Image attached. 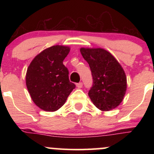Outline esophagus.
I'll return each instance as SVG.
<instances>
[{
	"instance_id": "34e87169",
	"label": "esophagus",
	"mask_w": 154,
	"mask_h": 154,
	"mask_svg": "<svg viewBox=\"0 0 154 154\" xmlns=\"http://www.w3.org/2000/svg\"><path fill=\"white\" fill-rule=\"evenodd\" d=\"M76 85H77V88H82V82H79V83H77V84Z\"/></svg>"
}]
</instances>
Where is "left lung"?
Masks as SVG:
<instances>
[{
	"label": "left lung",
	"instance_id": "obj_1",
	"mask_svg": "<svg viewBox=\"0 0 154 154\" xmlns=\"http://www.w3.org/2000/svg\"><path fill=\"white\" fill-rule=\"evenodd\" d=\"M80 52L93 76V86L88 93L92 102L103 111L115 109L126 93L127 77L123 68L103 48H81Z\"/></svg>",
	"mask_w": 154,
	"mask_h": 154
}]
</instances>
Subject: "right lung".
Here are the masks:
<instances>
[{"instance_id": "obj_1", "label": "right lung", "mask_w": 154, "mask_h": 154, "mask_svg": "<svg viewBox=\"0 0 154 154\" xmlns=\"http://www.w3.org/2000/svg\"><path fill=\"white\" fill-rule=\"evenodd\" d=\"M69 51L68 46L63 45L48 48L37 55L28 66L26 88L33 102L44 111L59 109L75 88L63 64Z\"/></svg>"}]
</instances>
